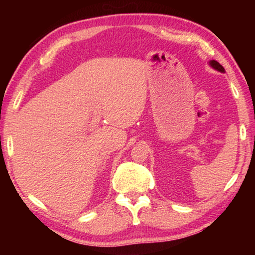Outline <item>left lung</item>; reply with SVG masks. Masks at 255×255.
<instances>
[{
    "mask_svg": "<svg viewBox=\"0 0 255 255\" xmlns=\"http://www.w3.org/2000/svg\"><path fill=\"white\" fill-rule=\"evenodd\" d=\"M210 65L213 66V67L215 68V70H217V71H219V72H222V73L225 72V68H224L218 62H216V60H211Z\"/></svg>",
    "mask_w": 255,
    "mask_h": 255,
    "instance_id": "1",
    "label": "left lung"
}]
</instances>
